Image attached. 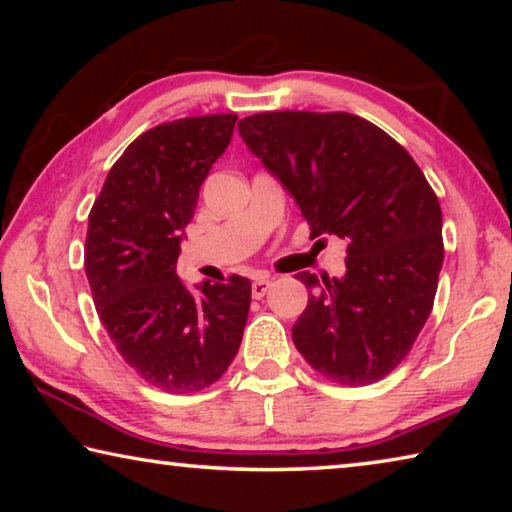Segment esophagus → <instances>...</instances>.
Segmentation results:
<instances>
[{
    "label": "esophagus",
    "instance_id": "esophagus-1",
    "mask_svg": "<svg viewBox=\"0 0 512 512\" xmlns=\"http://www.w3.org/2000/svg\"><path fill=\"white\" fill-rule=\"evenodd\" d=\"M268 289H271V280H268V277H264V275L257 277V280L253 282V287H250V291H253V298H255V300L264 298Z\"/></svg>",
    "mask_w": 512,
    "mask_h": 512
}]
</instances>
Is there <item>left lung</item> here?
Returning a JSON list of instances; mask_svg holds the SVG:
<instances>
[{
  "label": "left lung",
  "instance_id": "obj_1",
  "mask_svg": "<svg viewBox=\"0 0 512 512\" xmlns=\"http://www.w3.org/2000/svg\"><path fill=\"white\" fill-rule=\"evenodd\" d=\"M239 135L298 203L311 239L348 241L343 277L298 273L311 291L291 329L320 375L343 386L386 377L427 323L443 266V212L418 164L350 112H259Z\"/></svg>",
  "mask_w": 512,
  "mask_h": 512
}]
</instances>
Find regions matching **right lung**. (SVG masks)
Returning a JSON list of instances; mask_svg holds the SVG:
<instances>
[{"mask_svg":"<svg viewBox=\"0 0 512 512\" xmlns=\"http://www.w3.org/2000/svg\"><path fill=\"white\" fill-rule=\"evenodd\" d=\"M235 121L187 117L142 133L112 164L88 219L85 275L97 314L128 366L164 393L214 384L244 336L248 277L205 280L194 296L176 275L198 189Z\"/></svg>","mask_w":512,"mask_h":512,"instance_id":"1","label":"right lung"}]
</instances>
